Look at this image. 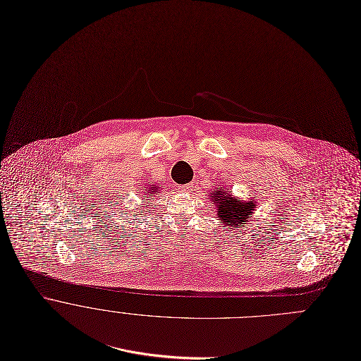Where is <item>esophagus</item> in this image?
Masks as SVG:
<instances>
[{
  "label": "esophagus",
  "instance_id": "34e87169",
  "mask_svg": "<svg viewBox=\"0 0 361 361\" xmlns=\"http://www.w3.org/2000/svg\"><path fill=\"white\" fill-rule=\"evenodd\" d=\"M192 187H194V184H191V183H190V184L180 185V188H178V190H180L181 192H191V191H192Z\"/></svg>",
  "mask_w": 361,
  "mask_h": 361
}]
</instances>
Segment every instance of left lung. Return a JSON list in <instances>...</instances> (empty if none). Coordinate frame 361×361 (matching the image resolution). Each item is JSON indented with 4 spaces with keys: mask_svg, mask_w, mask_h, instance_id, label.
Instances as JSON below:
<instances>
[{
    "mask_svg": "<svg viewBox=\"0 0 361 361\" xmlns=\"http://www.w3.org/2000/svg\"><path fill=\"white\" fill-rule=\"evenodd\" d=\"M217 219L223 224V228L244 227L251 221V215L255 211V202L252 200L238 202L228 192H221L220 188L214 192Z\"/></svg>",
    "mask_w": 361,
    "mask_h": 361,
    "instance_id": "obj_1",
    "label": "left lung"
}]
</instances>
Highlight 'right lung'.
Wrapping results in <instances>:
<instances>
[{
  "mask_svg": "<svg viewBox=\"0 0 361 361\" xmlns=\"http://www.w3.org/2000/svg\"><path fill=\"white\" fill-rule=\"evenodd\" d=\"M154 192H157V188H156V187H150V188H147V190L145 191V194L142 195V201H141V202H142L141 204H142L143 207H141L140 204H137V209H135V214H133V216H137V215H138V216H141V215L144 214L145 205H146V208H149L146 201H149L147 198L153 197V195H154ZM134 207H135V205H134ZM146 211H147V209H146Z\"/></svg>",
  "mask_w": 361,
  "mask_h": 361,
  "instance_id": "obj_1",
  "label": "right lung"
}]
</instances>
